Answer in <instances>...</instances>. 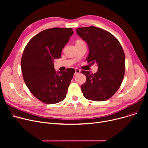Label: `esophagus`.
<instances>
[{
    "instance_id": "obj_1",
    "label": "esophagus",
    "mask_w": 148,
    "mask_h": 148,
    "mask_svg": "<svg viewBox=\"0 0 148 148\" xmlns=\"http://www.w3.org/2000/svg\"><path fill=\"white\" fill-rule=\"evenodd\" d=\"M80 73V70L78 68H75V75H77V74H79V73Z\"/></svg>"
}]
</instances>
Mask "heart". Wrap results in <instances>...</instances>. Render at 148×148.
<instances>
[{
	"instance_id": "heart-1",
	"label": "heart",
	"mask_w": 148,
	"mask_h": 148,
	"mask_svg": "<svg viewBox=\"0 0 148 148\" xmlns=\"http://www.w3.org/2000/svg\"><path fill=\"white\" fill-rule=\"evenodd\" d=\"M79 41H81V40H77V42H79Z\"/></svg>"
}]
</instances>
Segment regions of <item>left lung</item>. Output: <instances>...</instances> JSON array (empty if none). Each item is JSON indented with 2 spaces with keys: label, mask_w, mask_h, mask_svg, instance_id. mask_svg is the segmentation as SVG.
I'll list each match as a JSON object with an SVG mask.
<instances>
[{
  "label": "left lung",
  "mask_w": 148,
  "mask_h": 148,
  "mask_svg": "<svg viewBox=\"0 0 148 148\" xmlns=\"http://www.w3.org/2000/svg\"><path fill=\"white\" fill-rule=\"evenodd\" d=\"M76 32L88 45L86 60L98 66L94 74L81 71L86 77L81 86L83 96L95 101L107 100L117 92L125 74V56L122 46L112 34L94 26L77 28Z\"/></svg>",
  "instance_id": "8db88e82"
}]
</instances>
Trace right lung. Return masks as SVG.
Wrapping results in <instances>:
<instances>
[{
  "label": "right lung",
  "mask_w": 148,
  "mask_h": 148,
  "mask_svg": "<svg viewBox=\"0 0 148 148\" xmlns=\"http://www.w3.org/2000/svg\"><path fill=\"white\" fill-rule=\"evenodd\" d=\"M74 32L72 28L45 29L29 41L23 51L21 68L30 92L44 103L52 104L63 101L75 73L73 68L56 72L53 60L61 53Z\"/></svg>",
  "instance_id": "1"
}]
</instances>
